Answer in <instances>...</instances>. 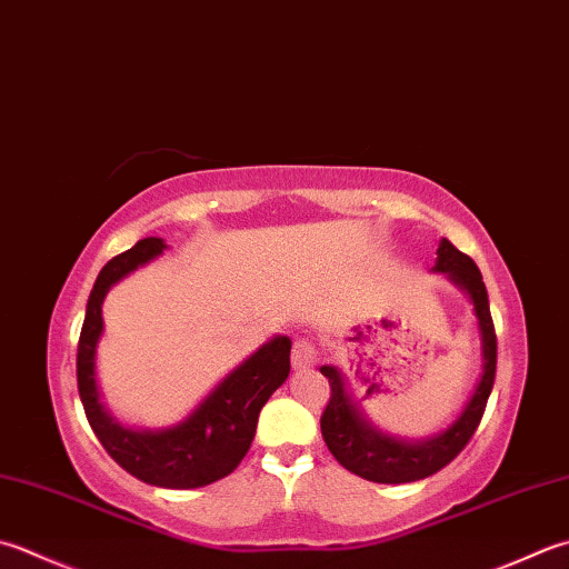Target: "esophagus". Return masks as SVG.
Segmentation results:
<instances>
[{
    "label": "esophagus",
    "instance_id": "1",
    "mask_svg": "<svg viewBox=\"0 0 569 569\" xmlns=\"http://www.w3.org/2000/svg\"><path fill=\"white\" fill-rule=\"evenodd\" d=\"M293 367H313L318 362V345L310 338H296L291 350Z\"/></svg>",
    "mask_w": 569,
    "mask_h": 569
}]
</instances>
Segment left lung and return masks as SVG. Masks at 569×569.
<instances>
[{"label":"left lung","instance_id":"obj_1","mask_svg":"<svg viewBox=\"0 0 569 569\" xmlns=\"http://www.w3.org/2000/svg\"><path fill=\"white\" fill-rule=\"evenodd\" d=\"M437 253L439 259L437 266H433V271L449 273L451 281L459 283L473 300L476 318L478 326H481L483 338L481 382H478L469 405L461 411V417L456 419L447 431H441L427 441L407 443L389 439L385 433L367 425L358 407L352 405L348 389H345L342 375L336 367H320V372L326 375L330 382V402L320 417L322 439H326L330 453L336 456L340 466H345V469L352 471L355 476L367 478V481L411 483L441 471L443 466L451 463L456 456L463 451L466 443L471 441L478 425H481L488 397H491L498 362V340L491 308H488L483 276L478 271L471 256L456 249L449 239H441Z\"/></svg>","mask_w":569,"mask_h":569}]
</instances>
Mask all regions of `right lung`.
Masks as SVG:
<instances>
[{
	"label": "right lung",
	"mask_w": 569,
	"mask_h": 569,
	"mask_svg": "<svg viewBox=\"0 0 569 569\" xmlns=\"http://www.w3.org/2000/svg\"><path fill=\"white\" fill-rule=\"evenodd\" d=\"M158 237L110 259L88 296L86 320L78 338V395L98 441L118 466L140 481L160 488H202L229 476L247 456L261 407L291 372V340L278 336L239 365L182 425L164 431H132L120 427L100 405L96 385V345L103 332L100 306L108 288L162 253Z\"/></svg>",
	"instance_id": "add662e5"
}]
</instances>
